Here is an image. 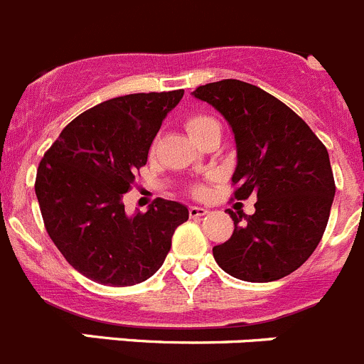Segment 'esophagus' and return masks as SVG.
I'll use <instances>...</instances> for the list:
<instances>
[{"mask_svg":"<svg viewBox=\"0 0 364 364\" xmlns=\"http://www.w3.org/2000/svg\"><path fill=\"white\" fill-rule=\"evenodd\" d=\"M207 213H209V210H207L205 207H198V205L189 207V216L191 218H202V216H205Z\"/></svg>","mask_w":364,"mask_h":364,"instance_id":"esophagus-1","label":"esophagus"}]
</instances>
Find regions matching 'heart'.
<instances>
[{
    "mask_svg": "<svg viewBox=\"0 0 364 364\" xmlns=\"http://www.w3.org/2000/svg\"><path fill=\"white\" fill-rule=\"evenodd\" d=\"M186 130L189 132V136L198 143L202 137H205L207 134L214 132V130H220V123L218 119H214L209 114H191V116L186 117L184 121ZM196 193H202V188L196 189Z\"/></svg>",
    "mask_w": 364,
    "mask_h": 364,
    "instance_id": "heart-1",
    "label": "heart"
}]
</instances>
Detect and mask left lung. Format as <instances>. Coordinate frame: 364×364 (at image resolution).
<instances>
[{
	"label": "left lung",
	"instance_id": "obj_1",
	"mask_svg": "<svg viewBox=\"0 0 364 364\" xmlns=\"http://www.w3.org/2000/svg\"><path fill=\"white\" fill-rule=\"evenodd\" d=\"M232 127L237 166L234 198L257 196L255 213L228 209L234 232L213 248L218 266L247 282L289 275L316 250L334 200L328 151L306 121L257 85L221 80L196 87Z\"/></svg>",
	"mask_w": 364,
	"mask_h": 364
}]
</instances>
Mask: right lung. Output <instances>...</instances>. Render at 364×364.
I'll use <instances>...</instances> for the list:
<instances>
[{
  "mask_svg": "<svg viewBox=\"0 0 364 364\" xmlns=\"http://www.w3.org/2000/svg\"><path fill=\"white\" fill-rule=\"evenodd\" d=\"M184 91L107 100L75 117L39 162L36 195L44 227L65 261L105 286H134L162 266L188 207L154 200L124 214L123 195L146 164L162 119Z\"/></svg>",
  "mask_w": 364,
  "mask_h": 364,
  "instance_id": "1",
  "label": "right lung"
}]
</instances>
